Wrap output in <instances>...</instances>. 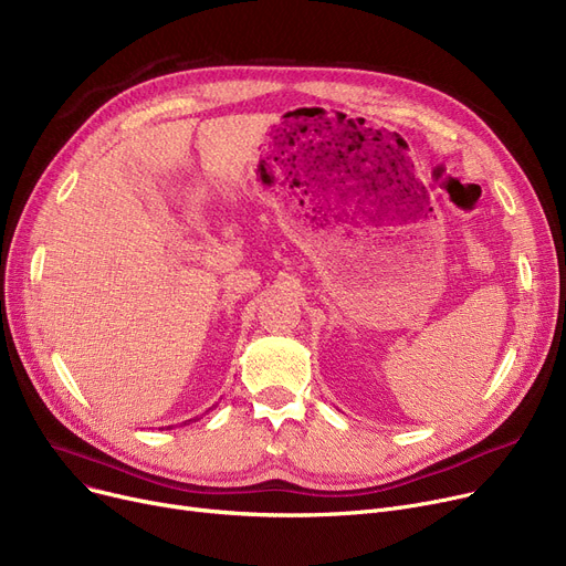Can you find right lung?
I'll return each mask as SVG.
<instances>
[{"label": "right lung", "mask_w": 566, "mask_h": 566, "mask_svg": "<svg viewBox=\"0 0 566 566\" xmlns=\"http://www.w3.org/2000/svg\"><path fill=\"white\" fill-rule=\"evenodd\" d=\"M188 422H192V420H188Z\"/></svg>", "instance_id": "obj_1"}]
</instances>
